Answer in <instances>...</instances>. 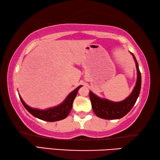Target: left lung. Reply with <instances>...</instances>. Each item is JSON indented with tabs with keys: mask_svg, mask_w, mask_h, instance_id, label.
Returning <instances> with one entry per match:
<instances>
[{
	"mask_svg": "<svg viewBox=\"0 0 160 160\" xmlns=\"http://www.w3.org/2000/svg\"><path fill=\"white\" fill-rule=\"evenodd\" d=\"M137 68L138 78L136 85L128 98L122 102H113L107 99L99 98L92 92H90V98L92 107L94 113L98 117L104 119H118L126 116L131 110L139 96L141 88V74H140L138 64L133 53H131Z\"/></svg>",
	"mask_w": 160,
	"mask_h": 160,
	"instance_id": "8db88e82",
	"label": "left lung"
}]
</instances>
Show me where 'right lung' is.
<instances>
[{"label":"right lung","instance_id":"obj_1","mask_svg":"<svg viewBox=\"0 0 160 160\" xmlns=\"http://www.w3.org/2000/svg\"><path fill=\"white\" fill-rule=\"evenodd\" d=\"M81 87H82V85H80L79 87H78L75 90L72 91V92L67 97L66 100H65L61 104L59 105V106L51 108V109H48L47 110H39L32 109V108L28 107V105L24 102L20 96V99L22 103L23 106L25 107V109L28 110L32 115H33L37 118L41 119V120L53 122V121H57L66 118L67 116H68L70 110H71L72 107V102H73L75 97L77 95L78 91L79 90V89Z\"/></svg>","mask_w":160,"mask_h":160}]
</instances>
